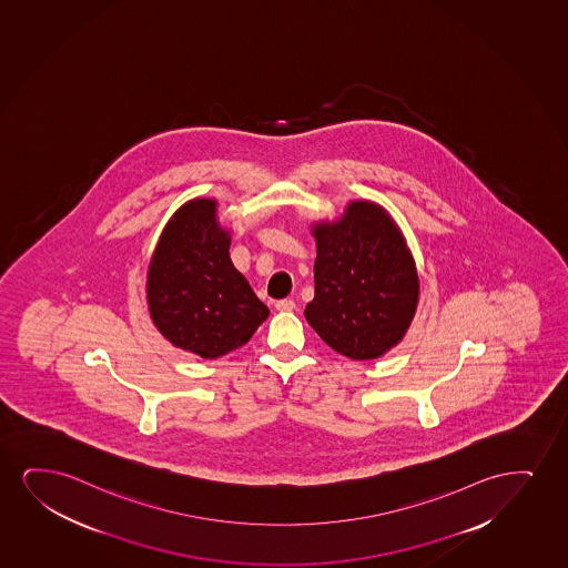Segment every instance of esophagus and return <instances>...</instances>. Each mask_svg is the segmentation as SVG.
Listing matches in <instances>:
<instances>
[{
	"label": "esophagus",
	"instance_id": "1",
	"mask_svg": "<svg viewBox=\"0 0 568 568\" xmlns=\"http://www.w3.org/2000/svg\"><path fill=\"white\" fill-rule=\"evenodd\" d=\"M275 308L280 310V312H293L296 308V304L291 298H283V301L275 303Z\"/></svg>",
	"mask_w": 568,
	"mask_h": 568
}]
</instances>
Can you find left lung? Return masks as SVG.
<instances>
[{"label": "left lung", "mask_w": 568, "mask_h": 568, "mask_svg": "<svg viewBox=\"0 0 568 568\" xmlns=\"http://www.w3.org/2000/svg\"><path fill=\"white\" fill-rule=\"evenodd\" d=\"M314 301L304 316L335 353L379 358L410 327L420 281L405 236L384 207L356 200L337 222L316 223Z\"/></svg>", "instance_id": "1"}]
</instances>
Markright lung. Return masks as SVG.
<instances>
[{
	"label": "right lung",
	"mask_w": 568,
	"mask_h": 568,
	"mask_svg": "<svg viewBox=\"0 0 568 568\" xmlns=\"http://www.w3.org/2000/svg\"><path fill=\"white\" fill-rule=\"evenodd\" d=\"M217 202L196 199L173 214L148 265V310L165 339L220 358L248 343L270 310L229 258Z\"/></svg>",
	"instance_id": "1"
}]
</instances>
